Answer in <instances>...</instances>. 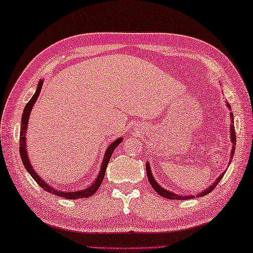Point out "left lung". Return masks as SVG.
Segmentation results:
<instances>
[{
  "instance_id": "1",
  "label": "left lung",
  "mask_w": 253,
  "mask_h": 253,
  "mask_svg": "<svg viewBox=\"0 0 253 253\" xmlns=\"http://www.w3.org/2000/svg\"><path fill=\"white\" fill-rule=\"evenodd\" d=\"M227 105L230 108V105H229L228 103H227ZM231 142L233 143V145H232L233 148H232V151H231V158H232L234 151H236V147H234V145H236V131H234L233 114H232V113H231ZM145 168H147V175H148V179H149L150 184L152 185V188H153L154 190H156V191H157L159 194H160V196L165 197V198H167V199H170V200H188V199L194 198V196H178V194L172 193V192H170V191H168V190H165L163 188H161L160 185H159V183L156 182V180H154L153 175H152V173H151V169H150L149 163H147V165H145ZM223 175H224V173L221 174V175L219 176V178L216 179L215 182H213V184L210 185V187L208 188L207 190H205V191H203V192L197 194V197H203V196H206V194L210 193V192L212 191V190H213V189L216 187V184H218V183L220 182V180L223 178Z\"/></svg>"
}]
</instances>
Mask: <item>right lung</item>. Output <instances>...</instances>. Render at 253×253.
<instances>
[{"mask_svg": "<svg viewBox=\"0 0 253 253\" xmlns=\"http://www.w3.org/2000/svg\"><path fill=\"white\" fill-rule=\"evenodd\" d=\"M42 84L43 81H40L38 84V88L37 91H35L34 95L31 97V100L26 103L24 111H23V114H22V121H21V130H20V154H21V159H22V162H23V165L25 167L26 171L29 172L31 174V176L37 181V183L41 187L43 190H45V191L50 192L55 194V196H59L62 198H65V199H80V198H88L94 194L97 189L100 188V185L102 183V181H103L104 178V174H105V170H106V167H108V163L111 156H112L113 151L115 150V148L118 147V145L121 143L122 139L119 138L118 140H115L113 143L110 144V147L106 149L105 154H104V159H103V162H102V166H101V170L99 172V175H97L96 180L93 182L92 185L90 187L81 190V191H70V192H63V191H59V190H55L54 188H52L48 185L46 182H44V181L40 178V176L37 174V172L33 170L32 166H31L30 160L28 158V153H26V143H25V133H26V127H28V122H29V118H30V113H31V110H32L33 105L35 103V101L38 100V97L40 95V92H41V88H42Z\"/></svg>", "mask_w": 253, "mask_h": 253, "instance_id": "1", "label": "right lung"}]
</instances>
